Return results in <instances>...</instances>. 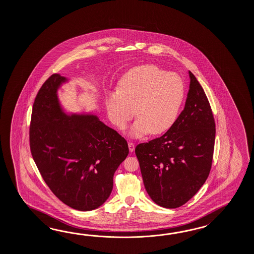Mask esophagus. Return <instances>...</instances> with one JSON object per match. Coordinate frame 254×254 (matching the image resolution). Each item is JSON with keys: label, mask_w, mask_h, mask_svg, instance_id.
Returning a JSON list of instances; mask_svg holds the SVG:
<instances>
[{"label": "esophagus", "mask_w": 254, "mask_h": 254, "mask_svg": "<svg viewBox=\"0 0 254 254\" xmlns=\"http://www.w3.org/2000/svg\"><path fill=\"white\" fill-rule=\"evenodd\" d=\"M128 146H129V151H130V152H132V151H134L135 149V146L134 143L133 142H128Z\"/></svg>", "instance_id": "34e87169"}]
</instances>
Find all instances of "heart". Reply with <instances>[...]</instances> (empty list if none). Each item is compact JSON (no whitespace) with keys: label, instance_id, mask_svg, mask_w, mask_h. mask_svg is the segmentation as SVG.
Here are the masks:
<instances>
[{"label":"heart","instance_id":"heart-1","mask_svg":"<svg viewBox=\"0 0 254 254\" xmlns=\"http://www.w3.org/2000/svg\"><path fill=\"white\" fill-rule=\"evenodd\" d=\"M184 97L185 85L178 74L168 73L156 65H140L121 78L119 91L106 95L105 108L110 121L121 129L135 114L138 118L129 135L140 138L149 131L162 134L171 129Z\"/></svg>","mask_w":254,"mask_h":254}]
</instances>
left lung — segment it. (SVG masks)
Here are the masks:
<instances>
[{"mask_svg": "<svg viewBox=\"0 0 254 254\" xmlns=\"http://www.w3.org/2000/svg\"><path fill=\"white\" fill-rule=\"evenodd\" d=\"M184 111L164 134L136 146L143 184L158 205H184L204 184L211 171L215 122L202 87L189 71Z\"/></svg>", "mask_w": 254, "mask_h": 254, "instance_id": "left-lung-1", "label": "left lung"}]
</instances>
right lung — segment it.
<instances>
[{
	"label": "right lung",
	"instance_id": "right-lung-1",
	"mask_svg": "<svg viewBox=\"0 0 254 254\" xmlns=\"http://www.w3.org/2000/svg\"><path fill=\"white\" fill-rule=\"evenodd\" d=\"M68 80L50 76L33 103L30 148L45 184L66 205L92 211L103 204L114 175L129 154L124 137L96 115L66 114L57 96Z\"/></svg>",
	"mask_w": 254,
	"mask_h": 254
}]
</instances>
